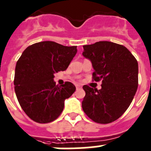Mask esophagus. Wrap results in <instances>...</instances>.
Here are the masks:
<instances>
[{
	"label": "esophagus",
	"mask_w": 151,
	"mask_h": 151,
	"mask_svg": "<svg viewBox=\"0 0 151 151\" xmlns=\"http://www.w3.org/2000/svg\"><path fill=\"white\" fill-rule=\"evenodd\" d=\"M76 89L78 90V89L81 88H82V86H81V85H76Z\"/></svg>",
	"instance_id": "1"
}]
</instances>
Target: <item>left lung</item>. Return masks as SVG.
I'll list each match as a JSON object with an SVG mask.
<instances>
[{"instance_id":"1","label":"left lung","mask_w":151,"mask_h":151,"mask_svg":"<svg viewBox=\"0 0 151 151\" xmlns=\"http://www.w3.org/2000/svg\"><path fill=\"white\" fill-rule=\"evenodd\" d=\"M82 55L91 62L94 81L102 79L100 90L84 85L82 106L94 122L107 124L119 119L129 108L137 91L138 64L123 45L98 41L84 45Z\"/></svg>"}]
</instances>
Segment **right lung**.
Returning a JSON list of instances; mask_svg holds the SVG:
<instances>
[{
	"label": "right lung",
	"mask_w": 151,
	"mask_h": 151,
	"mask_svg": "<svg viewBox=\"0 0 151 151\" xmlns=\"http://www.w3.org/2000/svg\"><path fill=\"white\" fill-rule=\"evenodd\" d=\"M77 53V46L41 41L22 52L16 65L14 88L26 115L38 123L55 120L63 110L65 100L76 91L73 83L56 85L54 74L64 71Z\"/></svg>",
	"instance_id": "right-lung-1"
}]
</instances>
